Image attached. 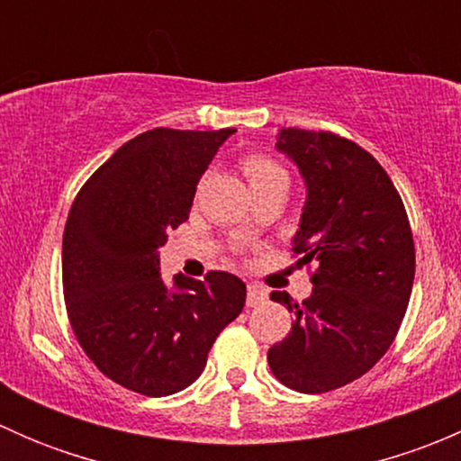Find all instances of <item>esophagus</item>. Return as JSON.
Wrapping results in <instances>:
<instances>
[{
    "mask_svg": "<svg viewBox=\"0 0 461 461\" xmlns=\"http://www.w3.org/2000/svg\"><path fill=\"white\" fill-rule=\"evenodd\" d=\"M267 299V292L263 287L257 285V283H249L248 285V308H257V305L263 303Z\"/></svg>",
    "mask_w": 461,
    "mask_h": 461,
    "instance_id": "obj_1",
    "label": "esophagus"
}]
</instances>
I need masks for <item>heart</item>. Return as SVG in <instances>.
Wrapping results in <instances>:
<instances>
[{
  "mask_svg": "<svg viewBox=\"0 0 461 461\" xmlns=\"http://www.w3.org/2000/svg\"><path fill=\"white\" fill-rule=\"evenodd\" d=\"M240 169H243L245 178L249 180V187L269 183V180H287L285 169L274 158L263 156V153H249V156H245L240 160Z\"/></svg>",
  "mask_w": 461,
  "mask_h": 461,
  "instance_id": "b5f03b06",
  "label": "heart"
}]
</instances>
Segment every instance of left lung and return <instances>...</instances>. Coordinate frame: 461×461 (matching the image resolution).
Wrapping results in <instances>:
<instances>
[{"mask_svg": "<svg viewBox=\"0 0 461 461\" xmlns=\"http://www.w3.org/2000/svg\"><path fill=\"white\" fill-rule=\"evenodd\" d=\"M276 147L308 185L292 252L317 269L303 303L269 294L294 323L267 364L287 388L321 394L359 379L393 346L415 281V243L393 180L359 144L290 127Z\"/></svg>", "mask_w": 461, "mask_h": 461, "instance_id": "obj_1", "label": "left lung"}]
</instances>
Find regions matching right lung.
<instances>
[{"mask_svg":"<svg viewBox=\"0 0 461 461\" xmlns=\"http://www.w3.org/2000/svg\"><path fill=\"white\" fill-rule=\"evenodd\" d=\"M236 129H151L118 149L82 185L62 240V285L73 334L102 375L147 397L201 376L225 325L245 305L227 272L160 278L158 249L189 218L196 185Z\"/></svg>","mask_w":461,"mask_h":461,"instance_id":"1","label":"right lung"}]
</instances>
